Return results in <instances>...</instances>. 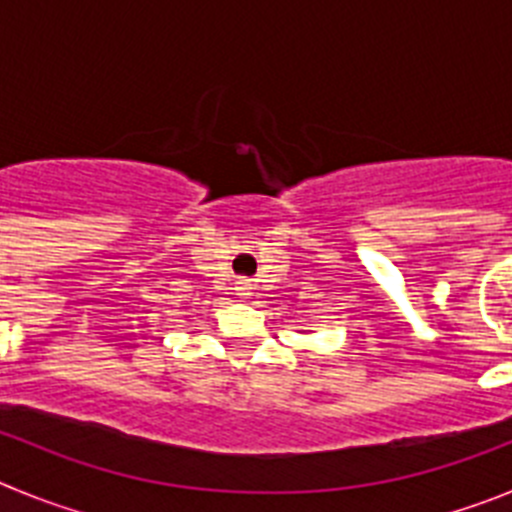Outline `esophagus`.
Here are the masks:
<instances>
[{
	"mask_svg": "<svg viewBox=\"0 0 512 512\" xmlns=\"http://www.w3.org/2000/svg\"><path fill=\"white\" fill-rule=\"evenodd\" d=\"M235 289H238V295H241V297L251 295V284H248V282H238V287H235Z\"/></svg>",
	"mask_w": 512,
	"mask_h": 512,
	"instance_id": "34e87169",
	"label": "esophagus"
}]
</instances>
